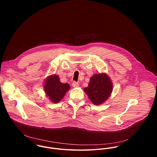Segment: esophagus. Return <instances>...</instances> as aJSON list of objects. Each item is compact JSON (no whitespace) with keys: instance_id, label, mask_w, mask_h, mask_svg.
I'll return each instance as SVG.
<instances>
[{"instance_id":"1","label":"esophagus","mask_w":157,"mask_h":157,"mask_svg":"<svg viewBox=\"0 0 157 157\" xmlns=\"http://www.w3.org/2000/svg\"><path fill=\"white\" fill-rule=\"evenodd\" d=\"M72 86H73L74 88H77V87L79 86V84H78L77 82H74L72 83Z\"/></svg>"}]
</instances>
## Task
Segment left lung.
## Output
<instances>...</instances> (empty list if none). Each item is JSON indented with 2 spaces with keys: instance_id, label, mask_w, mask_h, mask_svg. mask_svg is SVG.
I'll use <instances>...</instances> for the list:
<instances>
[{
  "instance_id": "1",
  "label": "left lung",
  "mask_w": 157,
  "mask_h": 157,
  "mask_svg": "<svg viewBox=\"0 0 157 157\" xmlns=\"http://www.w3.org/2000/svg\"><path fill=\"white\" fill-rule=\"evenodd\" d=\"M112 84L106 74H97L90 78L88 86L84 88L93 104L99 105L105 102L111 95Z\"/></svg>"
}]
</instances>
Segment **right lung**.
<instances>
[{"instance_id":"1","label":"right lung","mask_w":157,"mask_h":157,"mask_svg":"<svg viewBox=\"0 0 157 157\" xmlns=\"http://www.w3.org/2000/svg\"><path fill=\"white\" fill-rule=\"evenodd\" d=\"M70 89L68 83H62L57 75H49L45 81L44 90L49 99L53 103L59 102Z\"/></svg>"}]
</instances>
